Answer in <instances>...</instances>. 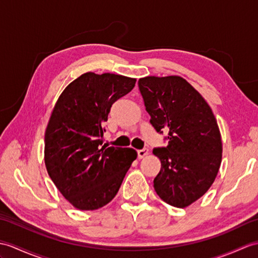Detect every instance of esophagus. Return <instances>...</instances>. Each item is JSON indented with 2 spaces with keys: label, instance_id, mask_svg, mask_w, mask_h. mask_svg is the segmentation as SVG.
Listing matches in <instances>:
<instances>
[{
  "label": "esophagus",
  "instance_id": "34e87169",
  "mask_svg": "<svg viewBox=\"0 0 258 258\" xmlns=\"http://www.w3.org/2000/svg\"><path fill=\"white\" fill-rule=\"evenodd\" d=\"M146 155H148L147 148H143V149H139V151H137V156H139V158H144Z\"/></svg>",
  "mask_w": 258,
  "mask_h": 258
}]
</instances>
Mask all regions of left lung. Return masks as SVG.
Here are the masks:
<instances>
[{
    "mask_svg": "<svg viewBox=\"0 0 258 258\" xmlns=\"http://www.w3.org/2000/svg\"><path fill=\"white\" fill-rule=\"evenodd\" d=\"M139 88L157 133L167 132V146L155 147L161 168L154 188L161 200L188 207L211 187L222 159L221 134L211 107L178 76L146 77Z\"/></svg>",
    "mask_w": 258,
    "mask_h": 258,
    "instance_id": "obj_1",
    "label": "left lung"
}]
</instances>
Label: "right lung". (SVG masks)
Returning a JSON list of instances; mask_svg holds the SVG:
<instances>
[{"label":"right lung","mask_w":258,"mask_h":258,"mask_svg":"<svg viewBox=\"0 0 258 258\" xmlns=\"http://www.w3.org/2000/svg\"><path fill=\"white\" fill-rule=\"evenodd\" d=\"M136 79L87 73L63 90L45 133V165L58 190L75 208L97 210L117 194L137 153L103 144L112 104Z\"/></svg>","instance_id":"right-lung-1"}]
</instances>
